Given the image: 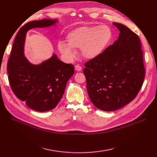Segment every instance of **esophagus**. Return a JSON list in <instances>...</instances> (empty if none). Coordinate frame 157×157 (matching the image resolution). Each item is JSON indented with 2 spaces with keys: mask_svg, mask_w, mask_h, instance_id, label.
<instances>
[{
  "mask_svg": "<svg viewBox=\"0 0 157 157\" xmlns=\"http://www.w3.org/2000/svg\"><path fill=\"white\" fill-rule=\"evenodd\" d=\"M75 70L78 71L82 70V67L78 64H77L75 66Z\"/></svg>",
  "mask_w": 157,
  "mask_h": 157,
  "instance_id": "obj_1",
  "label": "esophagus"
}]
</instances>
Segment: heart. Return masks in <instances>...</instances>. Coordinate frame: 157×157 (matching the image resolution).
<instances>
[{
  "instance_id": "b5f03b06",
  "label": "heart",
  "mask_w": 157,
  "mask_h": 157,
  "mask_svg": "<svg viewBox=\"0 0 157 157\" xmlns=\"http://www.w3.org/2000/svg\"><path fill=\"white\" fill-rule=\"evenodd\" d=\"M113 38L111 29L106 25H86L72 30L66 36L68 44L60 42L59 50L69 59H73L76 52L73 48H80L82 56L91 59L100 56Z\"/></svg>"
}]
</instances>
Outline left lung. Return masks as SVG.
I'll return each mask as SVG.
<instances>
[{"label":"left lung","mask_w":157,"mask_h":157,"mask_svg":"<svg viewBox=\"0 0 157 157\" xmlns=\"http://www.w3.org/2000/svg\"><path fill=\"white\" fill-rule=\"evenodd\" d=\"M113 24L120 31L119 38L87 61L83 70L89 98L104 111L120 109L135 98L146 73L138 35L123 24Z\"/></svg>","instance_id":"left-lung-1"}]
</instances>
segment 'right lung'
Listing matches in <instances>:
<instances>
[{
  "label": "right lung",
  "instance_id": "1",
  "mask_svg": "<svg viewBox=\"0 0 157 157\" xmlns=\"http://www.w3.org/2000/svg\"><path fill=\"white\" fill-rule=\"evenodd\" d=\"M56 20L43 19L27 22L14 39L7 71L13 93L34 110L54 109L63 96L67 82L74 73V66L66 64L54 55L40 65L30 63L24 56L26 32L35 27L54 25Z\"/></svg>",
  "mask_w": 157,
  "mask_h": 157
}]
</instances>
